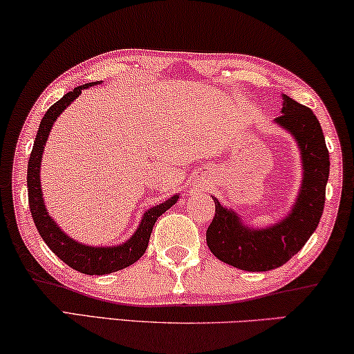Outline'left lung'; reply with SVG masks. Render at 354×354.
Masks as SVG:
<instances>
[{
	"mask_svg": "<svg viewBox=\"0 0 354 354\" xmlns=\"http://www.w3.org/2000/svg\"><path fill=\"white\" fill-rule=\"evenodd\" d=\"M282 101V113L274 122L295 139L303 163L301 187L288 215L274 226L247 227L236 212L212 197L215 218L207 229V245L218 260L243 271H270L287 263L316 231L324 212L330 168L324 133L311 109L287 94Z\"/></svg>",
	"mask_w": 354,
	"mask_h": 354,
	"instance_id": "left-lung-1",
	"label": "left lung"
}]
</instances>
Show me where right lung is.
<instances>
[{"instance_id":"1","label":"right lung","mask_w":354,"mask_h":354,"mask_svg":"<svg viewBox=\"0 0 354 354\" xmlns=\"http://www.w3.org/2000/svg\"><path fill=\"white\" fill-rule=\"evenodd\" d=\"M97 82L82 84L72 91H68L66 96H62L56 104H53L44 113L41 123H39L37 138H35L32 153L28 158V170H27V187H28V205L32 212V218L37 226L39 236L46 242V245L51 248L53 253L61 258V260L78 272L89 276H102L111 274V272L120 271L133 263H136L144 255L151 239L152 227L156 225L157 218L165 213L168 208L173 207L179 198V196H173L167 202L156 205L144 213L141 223L131 237L120 245L113 247H89L83 245L72 237H68L66 232L59 227L44 207L41 183H39V167H41V156L44 151V144L48 141L49 131L56 122V118L67 109L75 99L82 94V89L94 86Z\"/></svg>"}]
</instances>
